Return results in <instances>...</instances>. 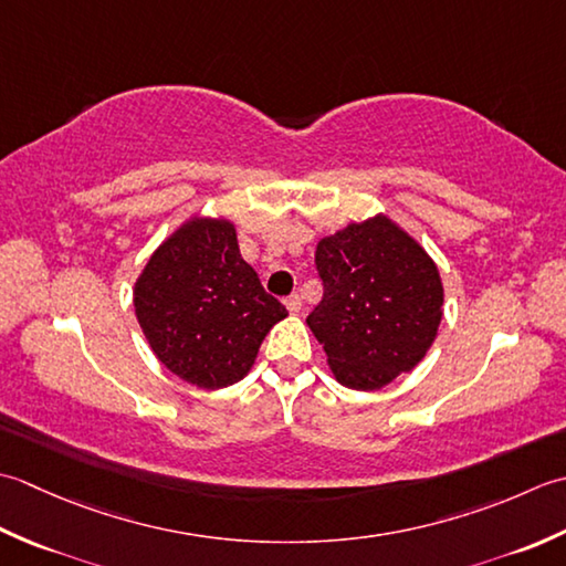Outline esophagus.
I'll use <instances>...</instances> for the list:
<instances>
[{"label":"esophagus","instance_id":"obj_1","mask_svg":"<svg viewBox=\"0 0 566 566\" xmlns=\"http://www.w3.org/2000/svg\"><path fill=\"white\" fill-rule=\"evenodd\" d=\"M285 307H287V313H300V307H303V300H300V295L297 293H293V295H287L285 300Z\"/></svg>","mask_w":566,"mask_h":566}]
</instances>
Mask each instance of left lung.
Here are the masks:
<instances>
[{
    "mask_svg": "<svg viewBox=\"0 0 566 566\" xmlns=\"http://www.w3.org/2000/svg\"><path fill=\"white\" fill-rule=\"evenodd\" d=\"M315 266L325 293L307 325L342 386L378 390L422 361L444 291L418 241L378 214L322 239Z\"/></svg>",
    "mask_w": 566,
    "mask_h": 566,
    "instance_id": "obj_1",
    "label": "left lung"
}]
</instances>
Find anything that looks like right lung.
<instances>
[{
	"instance_id": "right-lung-1",
	"label": "right lung",
	"mask_w": 566,
	"mask_h": 566,
	"mask_svg": "<svg viewBox=\"0 0 566 566\" xmlns=\"http://www.w3.org/2000/svg\"><path fill=\"white\" fill-rule=\"evenodd\" d=\"M134 307L160 364L210 390L244 378L263 337L287 315L241 259L234 224L207 217L156 249L136 281Z\"/></svg>"
}]
</instances>
